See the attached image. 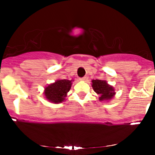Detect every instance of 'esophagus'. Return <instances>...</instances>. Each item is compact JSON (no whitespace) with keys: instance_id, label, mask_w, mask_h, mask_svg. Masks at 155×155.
<instances>
[{"instance_id":"esophagus-1","label":"esophagus","mask_w":155,"mask_h":155,"mask_svg":"<svg viewBox=\"0 0 155 155\" xmlns=\"http://www.w3.org/2000/svg\"><path fill=\"white\" fill-rule=\"evenodd\" d=\"M86 79H87V77H85V76H84V77L79 78V80H80V81H84V80Z\"/></svg>"}]
</instances>
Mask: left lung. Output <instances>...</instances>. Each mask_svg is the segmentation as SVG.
Listing matches in <instances>:
<instances>
[{
    "label": "left lung",
    "instance_id": "1",
    "mask_svg": "<svg viewBox=\"0 0 155 155\" xmlns=\"http://www.w3.org/2000/svg\"><path fill=\"white\" fill-rule=\"evenodd\" d=\"M92 82L94 91L100 95V101L110 100L114 95L115 92L114 88L111 86H109L106 81L96 79L92 80Z\"/></svg>",
    "mask_w": 155,
    "mask_h": 155
}]
</instances>
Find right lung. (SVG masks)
<instances>
[{
    "label": "right lung",
    "instance_id": "1",
    "mask_svg": "<svg viewBox=\"0 0 155 155\" xmlns=\"http://www.w3.org/2000/svg\"><path fill=\"white\" fill-rule=\"evenodd\" d=\"M71 84L70 80L61 79L48 85L44 91L46 98L54 104L63 102L66 97L67 92L70 90Z\"/></svg>",
    "mask_w": 155,
    "mask_h": 155
}]
</instances>
